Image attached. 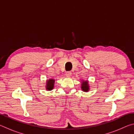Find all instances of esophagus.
Returning <instances> with one entry per match:
<instances>
[{
    "label": "esophagus",
    "mask_w": 134,
    "mask_h": 134,
    "mask_svg": "<svg viewBox=\"0 0 134 134\" xmlns=\"http://www.w3.org/2000/svg\"><path fill=\"white\" fill-rule=\"evenodd\" d=\"M65 75H66L67 76H69H69H71V72L70 71L65 72Z\"/></svg>",
    "instance_id": "esophagus-1"
}]
</instances>
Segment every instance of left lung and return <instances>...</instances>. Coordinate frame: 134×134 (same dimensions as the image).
<instances>
[{
  "instance_id": "1",
  "label": "left lung",
  "mask_w": 134,
  "mask_h": 134,
  "mask_svg": "<svg viewBox=\"0 0 134 134\" xmlns=\"http://www.w3.org/2000/svg\"><path fill=\"white\" fill-rule=\"evenodd\" d=\"M81 89L85 92H87L89 90V87L87 81H83L81 84Z\"/></svg>"
}]
</instances>
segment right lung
<instances>
[{
	"mask_svg": "<svg viewBox=\"0 0 134 134\" xmlns=\"http://www.w3.org/2000/svg\"><path fill=\"white\" fill-rule=\"evenodd\" d=\"M54 81H55V80H53V79H49V80H48L47 81V86H46L47 90H51L53 89Z\"/></svg>",
	"mask_w": 134,
	"mask_h": 134,
	"instance_id": "1",
	"label": "right lung"
}]
</instances>
